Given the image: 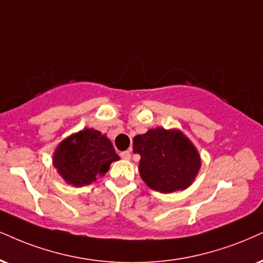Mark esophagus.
Instances as JSON below:
<instances>
[{"label":"esophagus","mask_w":263,"mask_h":263,"mask_svg":"<svg viewBox=\"0 0 263 263\" xmlns=\"http://www.w3.org/2000/svg\"><path fill=\"white\" fill-rule=\"evenodd\" d=\"M121 157L123 160H130L132 155H130V151H123L121 152Z\"/></svg>","instance_id":"obj_1"}]
</instances>
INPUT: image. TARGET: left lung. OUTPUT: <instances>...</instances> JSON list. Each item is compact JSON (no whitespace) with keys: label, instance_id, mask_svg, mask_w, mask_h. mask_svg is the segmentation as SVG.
I'll return each mask as SVG.
<instances>
[{"label":"left lung","instance_id":"8db88e82","mask_svg":"<svg viewBox=\"0 0 263 263\" xmlns=\"http://www.w3.org/2000/svg\"><path fill=\"white\" fill-rule=\"evenodd\" d=\"M133 151L141 156L139 172L142 180L161 193L186 189L201 164L196 148L178 130L156 128L137 135Z\"/></svg>","mask_w":263,"mask_h":263}]
</instances>
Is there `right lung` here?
<instances>
[{
    "label": "right lung",
    "instance_id": "obj_1",
    "mask_svg": "<svg viewBox=\"0 0 263 263\" xmlns=\"http://www.w3.org/2000/svg\"><path fill=\"white\" fill-rule=\"evenodd\" d=\"M119 160L112 142L93 129H84L60 144L53 164L67 183L74 186L91 184Z\"/></svg>",
    "mask_w": 263,
    "mask_h": 263
}]
</instances>
